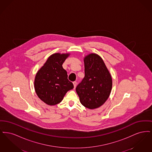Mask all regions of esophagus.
I'll return each mask as SVG.
<instances>
[{
    "label": "esophagus",
    "instance_id": "esophagus-1",
    "mask_svg": "<svg viewBox=\"0 0 152 152\" xmlns=\"http://www.w3.org/2000/svg\"><path fill=\"white\" fill-rule=\"evenodd\" d=\"M73 86H74V88H75L76 86H77V82L76 81H74L73 82Z\"/></svg>",
    "mask_w": 152,
    "mask_h": 152
}]
</instances>
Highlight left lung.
<instances>
[{
    "label": "left lung",
    "mask_w": 152,
    "mask_h": 152,
    "mask_svg": "<svg viewBox=\"0 0 152 152\" xmlns=\"http://www.w3.org/2000/svg\"><path fill=\"white\" fill-rule=\"evenodd\" d=\"M85 76L76 88L81 104L90 109L97 108L107 100L112 79L102 58L91 53L84 58Z\"/></svg>",
    "instance_id": "left-lung-1"
}]
</instances>
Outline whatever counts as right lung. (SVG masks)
Masks as SVG:
<instances>
[{
    "label": "right lung",
    "instance_id": "obj_1",
    "mask_svg": "<svg viewBox=\"0 0 152 152\" xmlns=\"http://www.w3.org/2000/svg\"><path fill=\"white\" fill-rule=\"evenodd\" d=\"M69 53H56L51 55L36 73L34 87L39 98L49 105L63 100L66 93L73 88L68 79L63 64Z\"/></svg>",
    "mask_w": 152,
    "mask_h": 152
}]
</instances>
